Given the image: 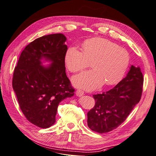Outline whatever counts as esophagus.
<instances>
[{
	"mask_svg": "<svg viewBox=\"0 0 156 156\" xmlns=\"http://www.w3.org/2000/svg\"><path fill=\"white\" fill-rule=\"evenodd\" d=\"M76 95H77V96L81 97L84 94V92L81 90H76Z\"/></svg>",
	"mask_w": 156,
	"mask_h": 156,
	"instance_id": "34e87169",
	"label": "esophagus"
}]
</instances>
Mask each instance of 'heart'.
Wrapping results in <instances>:
<instances>
[{"mask_svg":"<svg viewBox=\"0 0 156 156\" xmlns=\"http://www.w3.org/2000/svg\"><path fill=\"white\" fill-rule=\"evenodd\" d=\"M129 60V53L126 49L101 38L85 41L82 51L75 47H69L65 55L66 66L72 72L82 71L92 62L93 69L72 78L75 87L86 90L95 89L104 82L107 85L117 83L123 77Z\"/></svg>","mask_w":156,"mask_h":156,"instance_id":"obj_1","label":"heart"}]
</instances>
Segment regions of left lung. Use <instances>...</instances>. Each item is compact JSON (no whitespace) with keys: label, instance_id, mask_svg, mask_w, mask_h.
Masks as SVG:
<instances>
[{"label":"left lung","instance_id":"obj_1","mask_svg":"<svg viewBox=\"0 0 156 156\" xmlns=\"http://www.w3.org/2000/svg\"><path fill=\"white\" fill-rule=\"evenodd\" d=\"M143 85L141 68L131 66L126 77L112 89L93 94L95 105L87 114L88 126L99 133L116 129L139 102Z\"/></svg>","mask_w":156,"mask_h":156}]
</instances>
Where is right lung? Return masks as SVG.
I'll return each mask as SVG.
<instances>
[{
  "instance_id": "1",
  "label": "right lung",
  "mask_w": 156,
  "mask_h": 156,
  "mask_svg": "<svg viewBox=\"0 0 156 156\" xmlns=\"http://www.w3.org/2000/svg\"><path fill=\"white\" fill-rule=\"evenodd\" d=\"M66 41L62 34L36 38L21 52L14 69L12 85L21 110L42 129L54 124L59 103L74 94L66 73ZM45 60L51 63L42 66Z\"/></svg>"
}]
</instances>
